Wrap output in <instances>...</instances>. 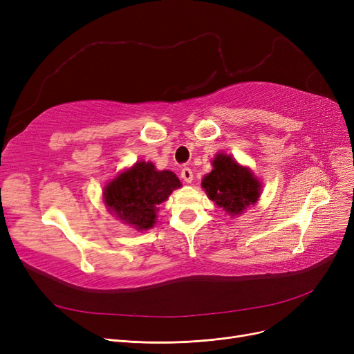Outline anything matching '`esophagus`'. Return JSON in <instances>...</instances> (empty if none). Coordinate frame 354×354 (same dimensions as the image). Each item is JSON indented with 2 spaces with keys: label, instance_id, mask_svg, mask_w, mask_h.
Listing matches in <instances>:
<instances>
[{
  "label": "esophagus",
  "instance_id": "1",
  "mask_svg": "<svg viewBox=\"0 0 354 354\" xmlns=\"http://www.w3.org/2000/svg\"><path fill=\"white\" fill-rule=\"evenodd\" d=\"M180 178L187 183H191L194 180V174H192L189 167H183L182 172H180Z\"/></svg>",
  "mask_w": 354,
  "mask_h": 354
}]
</instances>
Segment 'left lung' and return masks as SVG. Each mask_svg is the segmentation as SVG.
Segmentation results:
<instances>
[{
    "instance_id": "obj_1",
    "label": "left lung",
    "mask_w": 354,
    "mask_h": 354,
    "mask_svg": "<svg viewBox=\"0 0 354 354\" xmlns=\"http://www.w3.org/2000/svg\"><path fill=\"white\" fill-rule=\"evenodd\" d=\"M214 169L202 179V188L211 201L228 215L243 214L255 205L261 194L259 182L251 169L241 166L231 155L218 153L212 160Z\"/></svg>"
}]
</instances>
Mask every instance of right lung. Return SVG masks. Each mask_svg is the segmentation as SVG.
I'll return each mask as SVG.
<instances>
[{
  "instance_id": "obj_1",
  "label": "right lung",
  "mask_w": 354,
  "mask_h": 354,
  "mask_svg": "<svg viewBox=\"0 0 354 354\" xmlns=\"http://www.w3.org/2000/svg\"><path fill=\"white\" fill-rule=\"evenodd\" d=\"M178 188L180 180L174 172L156 171L152 162L142 160L109 182L103 198L110 214L138 231H146L155 225L158 207Z\"/></svg>"
}]
</instances>
